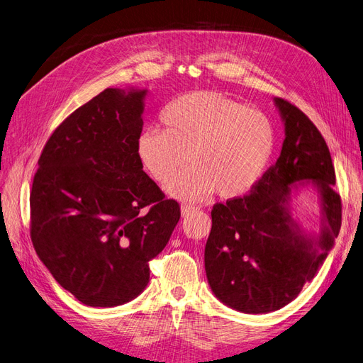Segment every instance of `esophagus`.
I'll list each match as a JSON object with an SVG mask.
<instances>
[{"label":"esophagus","mask_w":363,"mask_h":363,"mask_svg":"<svg viewBox=\"0 0 363 363\" xmlns=\"http://www.w3.org/2000/svg\"><path fill=\"white\" fill-rule=\"evenodd\" d=\"M196 208L194 206H190V205H182L181 206V216L182 217H186V216H189V213L190 212H193Z\"/></svg>","instance_id":"obj_1"}]
</instances>
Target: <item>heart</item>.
I'll use <instances>...</instances> for the list:
<instances>
[{
  "label": "heart",
  "mask_w": 363,
  "mask_h": 363,
  "mask_svg": "<svg viewBox=\"0 0 363 363\" xmlns=\"http://www.w3.org/2000/svg\"><path fill=\"white\" fill-rule=\"evenodd\" d=\"M164 130L147 127L136 139L140 166L166 184L184 162L191 166L166 186L181 202H200L213 190L224 199L250 191L274 155L277 134L263 112L199 91L172 100L161 113Z\"/></svg>",
  "instance_id": "b5f03b06"
}]
</instances>
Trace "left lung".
Returning <instances> with one entry per match:
<instances>
[{
	"label": "left lung",
	"mask_w": 363,
	"mask_h": 363,
	"mask_svg": "<svg viewBox=\"0 0 363 363\" xmlns=\"http://www.w3.org/2000/svg\"><path fill=\"white\" fill-rule=\"evenodd\" d=\"M274 104L284 124L277 163L254 190L212 208L205 247L209 287L224 305L245 314H267L296 299L315 277L341 227V199L335 193L329 147L317 127L283 99ZM316 194L317 231L294 217L292 197Z\"/></svg>",
	"instance_id": "left-lung-1"
}]
</instances>
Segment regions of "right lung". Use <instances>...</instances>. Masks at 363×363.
I'll list each match as a JSON object with an SVG mask.
<instances>
[{
  "mask_svg": "<svg viewBox=\"0 0 363 363\" xmlns=\"http://www.w3.org/2000/svg\"><path fill=\"white\" fill-rule=\"evenodd\" d=\"M147 89L107 88L53 131L33 181L31 240L60 286L88 306H118L150 283L147 262L177 227L136 155Z\"/></svg>",
  "mask_w": 363,
  "mask_h": 363,
  "instance_id": "obj_1",
  "label": "right lung"
}]
</instances>
